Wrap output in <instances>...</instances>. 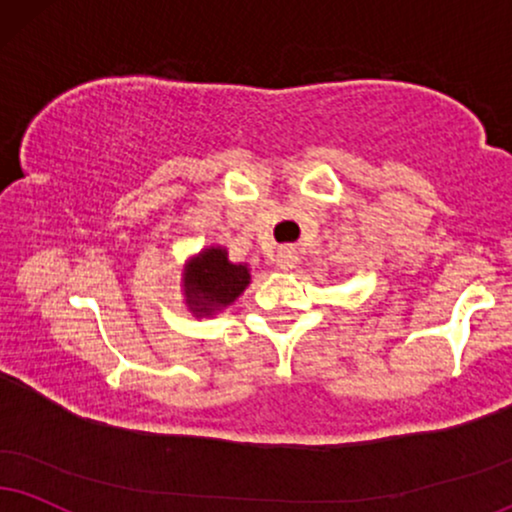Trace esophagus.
I'll return each instance as SVG.
<instances>
[{
	"label": "esophagus",
	"instance_id": "obj_1",
	"mask_svg": "<svg viewBox=\"0 0 512 512\" xmlns=\"http://www.w3.org/2000/svg\"><path fill=\"white\" fill-rule=\"evenodd\" d=\"M296 261H299V256H296V251L289 249V246H285V249L277 251V256H275V266L280 268V270L296 268Z\"/></svg>",
	"mask_w": 512,
	"mask_h": 512
}]
</instances>
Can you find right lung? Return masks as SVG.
<instances>
[{"instance_id": "1", "label": "right lung", "mask_w": 512, "mask_h": 512, "mask_svg": "<svg viewBox=\"0 0 512 512\" xmlns=\"http://www.w3.org/2000/svg\"><path fill=\"white\" fill-rule=\"evenodd\" d=\"M251 282L246 263H232L225 246H206L182 268V294L185 306L197 318H213L232 306Z\"/></svg>"}]
</instances>
